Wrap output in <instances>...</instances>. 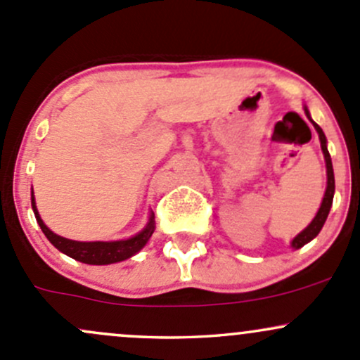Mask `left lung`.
Listing matches in <instances>:
<instances>
[{"mask_svg": "<svg viewBox=\"0 0 360 360\" xmlns=\"http://www.w3.org/2000/svg\"><path fill=\"white\" fill-rule=\"evenodd\" d=\"M305 115L309 117V111L307 108H305ZM311 120V117H309ZM312 122V120H311ZM312 125H314V129L318 130L319 134V141H321V149H323V154H324V160H326V173H328V187H326V192H324V197H323V202H321V207L318 211V214H316V218L312 219L311 225L305 228L304 231H300L299 235H297L295 238L292 240V247L293 249H300V247L305 245L307 242H311L312 238L316 237V235L319 233L321 228H323L324 221H326L328 214H330V210H331V204H333V194H335V175H333V165H331V158H330V153H328V148H326V137H324V132L321 130V127L318 123L312 122Z\"/></svg>", "mask_w": 360, "mask_h": 360, "instance_id": "8db88e82", "label": "left lung"}]
</instances>
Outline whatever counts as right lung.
<instances>
[{"instance_id":"right-lung-1","label":"right lung","mask_w":360,"mask_h":360,"mask_svg":"<svg viewBox=\"0 0 360 360\" xmlns=\"http://www.w3.org/2000/svg\"><path fill=\"white\" fill-rule=\"evenodd\" d=\"M32 210L36 214L37 223H39L42 233L48 237V240L56 247L58 250H61L63 254L75 259V261L86 262V264H111V262H120L125 261V259L132 257L134 254H137L142 247L146 245V242L149 240L150 235L154 231V219L150 218L148 226L141 231L135 237L129 238V240H118V242H75L68 240V238L60 237V235L53 233L48 226L42 223L39 212L36 210V200H34V192H32Z\"/></svg>"}]
</instances>
